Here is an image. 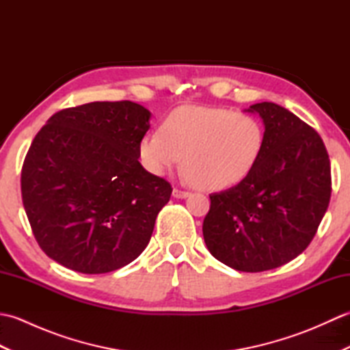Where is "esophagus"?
Returning <instances> with one entry per match:
<instances>
[{"label": "esophagus", "instance_id": "obj_1", "mask_svg": "<svg viewBox=\"0 0 350 350\" xmlns=\"http://www.w3.org/2000/svg\"><path fill=\"white\" fill-rule=\"evenodd\" d=\"M173 197H176V198H187V197H189V192L188 191H182L179 188H174L173 189Z\"/></svg>", "mask_w": 350, "mask_h": 350}]
</instances>
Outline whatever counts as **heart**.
Segmentation results:
<instances>
[{
	"label": "heart",
	"instance_id": "obj_1",
	"mask_svg": "<svg viewBox=\"0 0 350 350\" xmlns=\"http://www.w3.org/2000/svg\"><path fill=\"white\" fill-rule=\"evenodd\" d=\"M265 148V129L256 117L227 108L185 105L163 118L138 146L147 171L162 176L183 161L187 179L207 191L242 183Z\"/></svg>",
	"mask_w": 350,
	"mask_h": 350
}]
</instances>
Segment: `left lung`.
<instances>
[{
	"label": "left lung",
	"instance_id": "obj_1",
	"mask_svg": "<svg viewBox=\"0 0 350 350\" xmlns=\"http://www.w3.org/2000/svg\"><path fill=\"white\" fill-rule=\"evenodd\" d=\"M265 123V148L242 183L211 194L203 236L211 254L242 272L288 263L317 232L331 198V163L321 135L288 109L250 107Z\"/></svg>",
	"mask_w": 350,
	"mask_h": 350
}]
</instances>
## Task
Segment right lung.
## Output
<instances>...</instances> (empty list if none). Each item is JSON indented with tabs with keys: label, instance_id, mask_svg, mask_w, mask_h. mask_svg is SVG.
Masks as SVG:
<instances>
[{
	"label": "right lung",
	"instance_id": "obj_1",
	"mask_svg": "<svg viewBox=\"0 0 350 350\" xmlns=\"http://www.w3.org/2000/svg\"><path fill=\"white\" fill-rule=\"evenodd\" d=\"M148 118L135 102H92L58 111L37 132L22 165V203L57 263L105 273L147 247L173 192L138 162Z\"/></svg>",
	"mask_w": 350,
	"mask_h": 350
}]
</instances>
